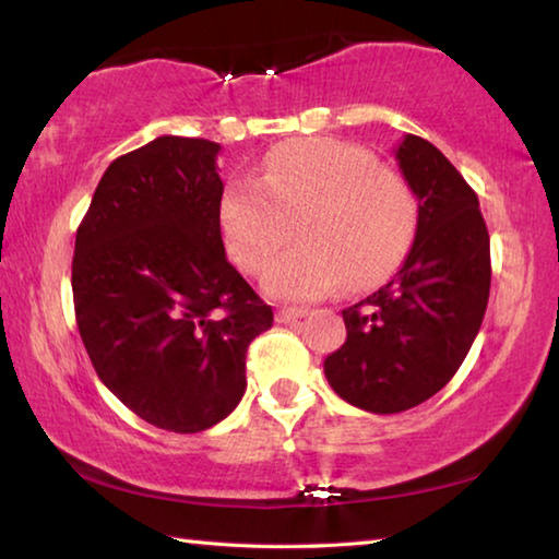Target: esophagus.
Returning a JSON list of instances; mask_svg holds the SVG:
<instances>
[{
    "mask_svg": "<svg viewBox=\"0 0 559 559\" xmlns=\"http://www.w3.org/2000/svg\"><path fill=\"white\" fill-rule=\"evenodd\" d=\"M306 313H308L306 308H281L276 310V320L278 323H293V320L306 318Z\"/></svg>",
    "mask_w": 559,
    "mask_h": 559,
    "instance_id": "1",
    "label": "esophagus"
}]
</instances>
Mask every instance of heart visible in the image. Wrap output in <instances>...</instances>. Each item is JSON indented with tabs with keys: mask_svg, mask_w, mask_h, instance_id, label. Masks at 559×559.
Wrapping results in <instances>:
<instances>
[{
	"mask_svg": "<svg viewBox=\"0 0 559 559\" xmlns=\"http://www.w3.org/2000/svg\"><path fill=\"white\" fill-rule=\"evenodd\" d=\"M266 290L281 300H316L337 290L370 288L400 266L414 241L419 204L400 175L365 150L330 138H302L273 147L257 179L226 185L219 229L226 251L246 273L271 266Z\"/></svg>",
	"mask_w": 559,
	"mask_h": 559,
	"instance_id": "1",
	"label": "heart"
}]
</instances>
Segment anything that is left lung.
Listing matches in <instances>:
<instances>
[{
	"label": "left lung",
	"mask_w": 559,
	"mask_h": 559,
	"mask_svg": "<svg viewBox=\"0 0 559 559\" xmlns=\"http://www.w3.org/2000/svg\"><path fill=\"white\" fill-rule=\"evenodd\" d=\"M394 157L419 202L414 243L390 283L343 310L347 340L323 365L335 394L372 414L412 409L449 384L490 293L476 192L429 140L404 135Z\"/></svg>",
	"instance_id": "obj_1"
}]
</instances>
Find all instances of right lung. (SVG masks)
Instances as JSON below:
<instances>
[{
	"mask_svg": "<svg viewBox=\"0 0 559 559\" xmlns=\"http://www.w3.org/2000/svg\"><path fill=\"white\" fill-rule=\"evenodd\" d=\"M219 150L163 135L112 159L75 234V323L100 382L177 433L234 412L246 349L273 325L271 306L226 259Z\"/></svg>",
	"mask_w": 559,
	"mask_h": 559,
	"instance_id": "right-lung-1",
	"label": "right lung"
}]
</instances>
